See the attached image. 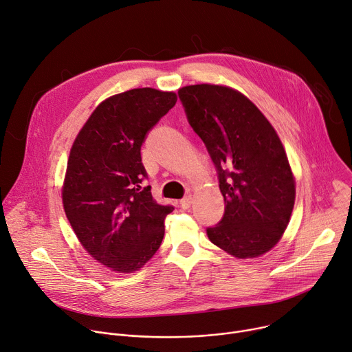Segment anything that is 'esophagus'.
I'll return each mask as SVG.
<instances>
[{"label":"esophagus","mask_w":352,"mask_h":352,"mask_svg":"<svg viewBox=\"0 0 352 352\" xmlns=\"http://www.w3.org/2000/svg\"><path fill=\"white\" fill-rule=\"evenodd\" d=\"M190 204H192V197H190V195H188V197H185L184 199L179 201V206H181L182 209L190 208Z\"/></svg>","instance_id":"obj_1"}]
</instances>
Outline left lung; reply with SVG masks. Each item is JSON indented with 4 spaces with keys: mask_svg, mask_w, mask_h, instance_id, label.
Instances as JSON below:
<instances>
[{
    "mask_svg": "<svg viewBox=\"0 0 352 352\" xmlns=\"http://www.w3.org/2000/svg\"><path fill=\"white\" fill-rule=\"evenodd\" d=\"M189 124L204 140L219 174L225 214L206 230L236 258L272 250L289 223L295 177L274 126L240 91L216 84L178 89Z\"/></svg>",
    "mask_w": 352,
    "mask_h": 352,
    "instance_id": "8db88e82",
    "label": "left lung"
}]
</instances>
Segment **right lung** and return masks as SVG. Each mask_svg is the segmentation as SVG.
Returning <instances> with one entry per match:
<instances>
[{"label": "right lung", "instance_id": "obj_1", "mask_svg": "<svg viewBox=\"0 0 352 352\" xmlns=\"http://www.w3.org/2000/svg\"><path fill=\"white\" fill-rule=\"evenodd\" d=\"M177 94L133 88L102 101L78 132L61 188L63 208L85 251L111 271H139L162 245L173 206L158 205L140 147Z\"/></svg>", "mask_w": 352, "mask_h": 352}]
</instances>
